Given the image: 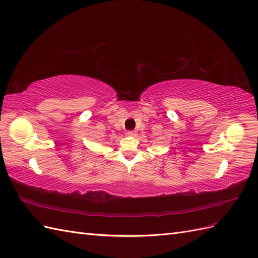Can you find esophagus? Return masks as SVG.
I'll use <instances>...</instances> for the list:
<instances>
[{
  "mask_svg": "<svg viewBox=\"0 0 258 258\" xmlns=\"http://www.w3.org/2000/svg\"><path fill=\"white\" fill-rule=\"evenodd\" d=\"M138 134H137V131H135V130H130V131H127V136H129V137H136Z\"/></svg>",
  "mask_w": 258,
  "mask_h": 258,
  "instance_id": "obj_1",
  "label": "esophagus"
}]
</instances>
